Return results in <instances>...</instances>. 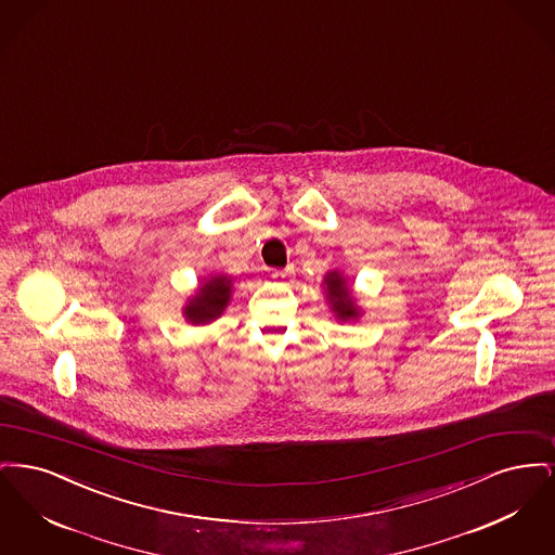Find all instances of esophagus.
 <instances>
[{
  "instance_id": "34e87169",
  "label": "esophagus",
  "mask_w": 555,
  "mask_h": 555,
  "mask_svg": "<svg viewBox=\"0 0 555 555\" xmlns=\"http://www.w3.org/2000/svg\"><path fill=\"white\" fill-rule=\"evenodd\" d=\"M295 274V270H293V264L287 266V268H283V270H274L272 272V279H276V281H283V279H289Z\"/></svg>"
}]
</instances>
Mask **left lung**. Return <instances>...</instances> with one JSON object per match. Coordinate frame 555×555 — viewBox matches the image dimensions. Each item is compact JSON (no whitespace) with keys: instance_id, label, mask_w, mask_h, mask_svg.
Instances as JSON below:
<instances>
[{"instance_id":"8db88e82","label":"left lung","mask_w":555,"mask_h":555,"mask_svg":"<svg viewBox=\"0 0 555 555\" xmlns=\"http://www.w3.org/2000/svg\"><path fill=\"white\" fill-rule=\"evenodd\" d=\"M324 283H326V289H328V299L333 304V312L341 318V320L358 317L353 299H351L349 291L345 287V281L339 276V272H328Z\"/></svg>"}]
</instances>
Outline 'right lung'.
Listing matches in <instances>:
<instances>
[{
  "label": "right lung",
  "instance_id": "right-lung-1",
  "mask_svg": "<svg viewBox=\"0 0 555 555\" xmlns=\"http://www.w3.org/2000/svg\"><path fill=\"white\" fill-rule=\"evenodd\" d=\"M231 297V279L227 276H216L202 287L195 295V299L186 306L185 317L193 324H204L210 322L216 317L222 314Z\"/></svg>",
  "mask_w": 555,
  "mask_h": 555
}]
</instances>
